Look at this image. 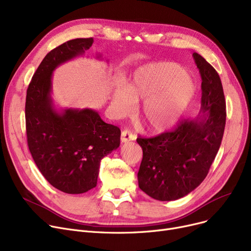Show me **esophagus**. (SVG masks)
Segmentation results:
<instances>
[{
	"instance_id": "obj_1",
	"label": "esophagus",
	"mask_w": 251,
	"mask_h": 251,
	"mask_svg": "<svg viewBox=\"0 0 251 251\" xmlns=\"http://www.w3.org/2000/svg\"><path fill=\"white\" fill-rule=\"evenodd\" d=\"M136 137L134 134H132V132L129 130H123L121 133V141L122 142H128L131 140H135Z\"/></svg>"
}]
</instances>
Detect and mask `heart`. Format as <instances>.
Instances as JSON below:
<instances>
[{
	"label": "heart",
	"instance_id": "heart-1",
	"mask_svg": "<svg viewBox=\"0 0 251 251\" xmlns=\"http://www.w3.org/2000/svg\"><path fill=\"white\" fill-rule=\"evenodd\" d=\"M186 70L169 62L151 63L137 69L125 86L112 92V103L119 117L128 115L134 100H143L139 117L153 132L174 126L187 109L194 85Z\"/></svg>",
	"mask_w": 251,
	"mask_h": 251
}]
</instances>
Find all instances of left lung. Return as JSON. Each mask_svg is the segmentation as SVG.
I'll return each instance as SVG.
<instances>
[{
	"label": "left lung",
	"instance_id": "8db88e82",
	"mask_svg": "<svg viewBox=\"0 0 251 251\" xmlns=\"http://www.w3.org/2000/svg\"><path fill=\"white\" fill-rule=\"evenodd\" d=\"M201 76V113L170 132L136 139L143 151L138 186L152 199L176 201L206 177L225 130L226 101L218 72L197 52L192 55Z\"/></svg>",
	"mask_w": 251,
	"mask_h": 251
}]
</instances>
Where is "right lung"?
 <instances>
[{"instance_id": "right-lung-1", "label": "right lung", "mask_w": 251, "mask_h": 251, "mask_svg": "<svg viewBox=\"0 0 251 251\" xmlns=\"http://www.w3.org/2000/svg\"><path fill=\"white\" fill-rule=\"evenodd\" d=\"M92 43L91 37L75 38L50 50L26 94V134L32 159L51 186L69 194L95 188L101 159L120 147V129L103 122L96 110L58 109L51 99L52 72L82 57ZM97 59L103 60L100 54Z\"/></svg>"}]
</instances>
